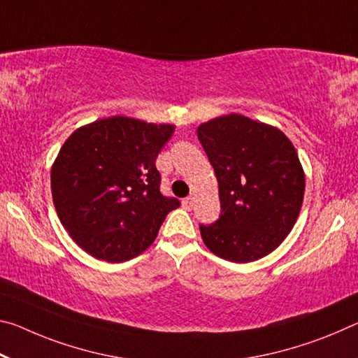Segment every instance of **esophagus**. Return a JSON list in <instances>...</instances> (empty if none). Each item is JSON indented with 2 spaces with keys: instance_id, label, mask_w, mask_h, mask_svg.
Returning <instances> with one entry per match:
<instances>
[{
  "instance_id": "obj_1",
  "label": "esophagus",
  "mask_w": 358,
  "mask_h": 358,
  "mask_svg": "<svg viewBox=\"0 0 358 358\" xmlns=\"http://www.w3.org/2000/svg\"><path fill=\"white\" fill-rule=\"evenodd\" d=\"M192 197H186V199H183V207L186 208V210H191L192 208Z\"/></svg>"
}]
</instances>
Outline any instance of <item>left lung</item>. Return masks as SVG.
I'll list each match as a JSON object with an SVG mask.
<instances>
[{
    "mask_svg": "<svg viewBox=\"0 0 358 358\" xmlns=\"http://www.w3.org/2000/svg\"><path fill=\"white\" fill-rule=\"evenodd\" d=\"M218 180L221 213L201 224L207 248L232 263L274 252L296 223L306 178L298 152L282 130L242 115L197 127Z\"/></svg>",
    "mask_w": 358,
    "mask_h": 358,
    "instance_id": "8db88e82",
    "label": "left lung"
}]
</instances>
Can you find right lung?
I'll use <instances>...</instances> for the list:
<instances>
[{
  "instance_id": "1",
  "label": "right lung",
  "mask_w": 358,
  "mask_h": 358,
  "mask_svg": "<svg viewBox=\"0 0 358 358\" xmlns=\"http://www.w3.org/2000/svg\"><path fill=\"white\" fill-rule=\"evenodd\" d=\"M173 130L113 116L68 137L50 170V189L60 223L84 252L122 263L155 242L167 213L180 207L161 192L156 169Z\"/></svg>"
}]
</instances>
